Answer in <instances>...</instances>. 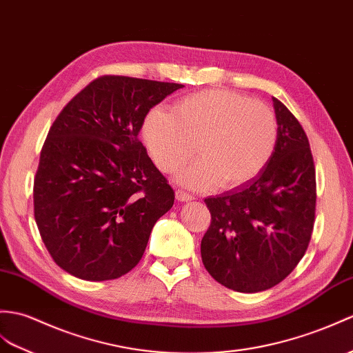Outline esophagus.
I'll use <instances>...</instances> for the list:
<instances>
[{"mask_svg":"<svg viewBox=\"0 0 353 353\" xmlns=\"http://www.w3.org/2000/svg\"><path fill=\"white\" fill-rule=\"evenodd\" d=\"M176 199L179 201H191V200H194V196L185 191H176Z\"/></svg>","mask_w":353,"mask_h":353,"instance_id":"34e87169","label":"esophagus"}]
</instances>
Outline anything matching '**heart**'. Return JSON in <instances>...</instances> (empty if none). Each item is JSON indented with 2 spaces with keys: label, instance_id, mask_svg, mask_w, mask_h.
Here are the masks:
<instances>
[{
  "label": "heart",
  "instance_id": "b5f03b06",
  "mask_svg": "<svg viewBox=\"0 0 353 353\" xmlns=\"http://www.w3.org/2000/svg\"><path fill=\"white\" fill-rule=\"evenodd\" d=\"M144 141L157 165L173 173L199 144L201 159L179 176L194 190L219 182L234 188L256 177L276 144V119L268 105L230 90H206L177 101L174 114L153 108L143 125Z\"/></svg>",
  "mask_w": 353,
  "mask_h": 353
}]
</instances>
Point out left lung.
Here are the masks:
<instances>
[{"label":"left lung","mask_w":353,"mask_h":353,"mask_svg":"<svg viewBox=\"0 0 353 353\" xmlns=\"http://www.w3.org/2000/svg\"><path fill=\"white\" fill-rule=\"evenodd\" d=\"M278 135L272 157L247 183L204 203L208 272L225 288L257 293L281 283L304 257L316 212V170L296 117L272 97Z\"/></svg>","instance_id":"1"}]
</instances>
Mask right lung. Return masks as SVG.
<instances>
[{
	"mask_svg": "<svg viewBox=\"0 0 353 353\" xmlns=\"http://www.w3.org/2000/svg\"><path fill=\"white\" fill-rule=\"evenodd\" d=\"M182 84L105 75L64 106L34 179V218L54 261L87 281L141 260L174 191L138 139L147 112Z\"/></svg>",
	"mask_w": 353,
	"mask_h": 353,
	"instance_id": "obj_1",
	"label": "right lung"
}]
</instances>
